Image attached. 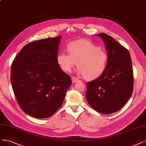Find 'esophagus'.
Wrapping results in <instances>:
<instances>
[{"label":"esophagus","mask_w":146,"mask_h":146,"mask_svg":"<svg viewBox=\"0 0 146 146\" xmlns=\"http://www.w3.org/2000/svg\"><path fill=\"white\" fill-rule=\"evenodd\" d=\"M80 81L79 79H78L77 77H72V81L73 83H77V82H78V81Z\"/></svg>","instance_id":"esophagus-1"}]
</instances>
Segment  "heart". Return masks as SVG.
Masks as SVG:
<instances>
[{"mask_svg": "<svg viewBox=\"0 0 146 146\" xmlns=\"http://www.w3.org/2000/svg\"><path fill=\"white\" fill-rule=\"evenodd\" d=\"M68 54L57 55V64L63 71L71 72L76 65L77 71L86 79L95 80L104 73L108 62V56L98 46L86 39H79L67 45Z\"/></svg>", "mask_w": 146, "mask_h": 146, "instance_id": "b5f03b06", "label": "heart"}]
</instances>
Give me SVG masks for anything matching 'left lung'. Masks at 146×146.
Instances as JSON below:
<instances>
[{"instance_id": "left-lung-1", "label": "left lung", "mask_w": 146, "mask_h": 146, "mask_svg": "<svg viewBox=\"0 0 146 146\" xmlns=\"http://www.w3.org/2000/svg\"><path fill=\"white\" fill-rule=\"evenodd\" d=\"M97 35L106 45L108 62L101 77L86 83V98L97 111L110 114L120 110L132 94V60L128 50L113 37L106 33Z\"/></svg>"}]
</instances>
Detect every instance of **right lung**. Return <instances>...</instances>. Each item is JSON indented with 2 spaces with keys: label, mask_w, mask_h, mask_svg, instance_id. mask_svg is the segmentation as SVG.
Masks as SVG:
<instances>
[{
  "label": "right lung",
  "mask_w": 146,
  "mask_h": 146,
  "mask_svg": "<svg viewBox=\"0 0 146 146\" xmlns=\"http://www.w3.org/2000/svg\"><path fill=\"white\" fill-rule=\"evenodd\" d=\"M61 38L29 43L11 65V81L17 102L23 111L35 118L53 115L62 106L72 84L71 77L56 60Z\"/></svg>",
  "instance_id": "1"
}]
</instances>
